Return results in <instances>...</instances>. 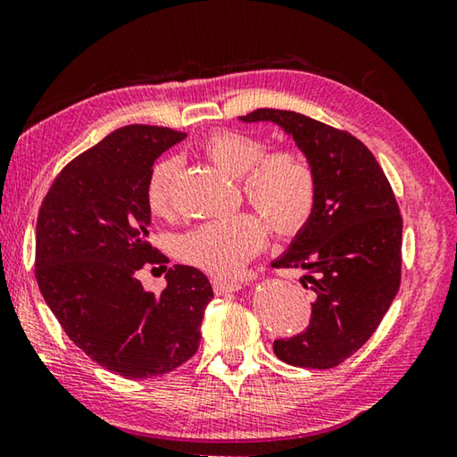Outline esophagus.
<instances>
[{
	"mask_svg": "<svg viewBox=\"0 0 457 457\" xmlns=\"http://www.w3.org/2000/svg\"><path fill=\"white\" fill-rule=\"evenodd\" d=\"M212 286L215 289V294H229V292H237L242 284L236 279H223V278H213L212 279Z\"/></svg>",
	"mask_w": 457,
	"mask_h": 457,
	"instance_id": "esophagus-1",
	"label": "esophagus"
}]
</instances>
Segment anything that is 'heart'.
I'll use <instances>...</instances> for the list:
<instances>
[{
    "mask_svg": "<svg viewBox=\"0 0 457 457\" xmlns=\"http://www.w3.org/2000/svg\"><path fill=\"white\" fill-rule=\"evenodd\" d=\"M263 139L237 129H218L207 136L202 152L228 176L239 179L245 200L262 212L281 236H294L308 226L318 200V179L312 163L294 147L265 154ZM178 157H163L149 171L145 204L154 215L171 210V187L178 176ZM268 228L260 215L242 212L210 220L181 234L173 242L178 260L212 276H234L260 252Z\"/></svg>",
    "mask_w": 457,
    "mask_h": 457,
    "instance_id": "heart-1",
    "label": "heart"
}]
</instances>
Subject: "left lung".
I'll list each match as a JSON object with an SVG mask.
<instances>
[{"label":"left lung","instance_id":"8db88e82","mask_svg":"<svg viewBox=\"0 0 457 457\" xmlns=\"http://www.w3.org/2000/svg\"><path fill=\"white\" fill-rule=\"evenodd\" d=\"M294 137L318 179L312 220L273 268H302L313 292L310 326L273 352L297 368H336L368 342L402 284V213L384 170L350 131L303 113L255 110Z\"/></svg>","mask_w":457,"mask_h":457}]
</instances>
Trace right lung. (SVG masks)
I'll return each mask as SVG.
<instances>
[{
	"label": "right lung",
	"instance_id": "add662e5",
	"mask_svg": "<svg viewBox=\"0 0 457 457\" xmlns=\"http://www.w3.org/2000/svg\"><path fill=\"white\" fill-rule=\"evenodd\" d=\"M186 137L160 126H126L65 165L41 202L36 279L65 334L121 378L163 376L200 347L212 284L173 265L149 294L136 273L170 260L147 242L145 181L154 162Z\"/></svg>",
	"mask_w": 457,
	"mask_h": 457
}]
</instances>
